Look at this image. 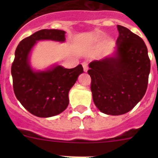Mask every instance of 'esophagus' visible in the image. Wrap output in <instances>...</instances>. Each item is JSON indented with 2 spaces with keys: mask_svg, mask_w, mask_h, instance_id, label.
I'll use <instances>...</instances> for the list:
<instances>
[{
  "mask_svg": "<svg viewBox=\"0 0 158 158\" xmlns=\"http://www.w3.org/2000/svg\"><path fill=\"white\" fill-rule=\"evenodd\" d=\"M82 66H83V69H84V72H85L86 73L87 71H88V63H86V62H83V63H82Z\"/></svg>",
  "mask_w": 158,
  "mask_h": 158,
  "instance_id": "obj_1",
  "label": "esophagus"
}]
</instances>
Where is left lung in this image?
<instances>
[{"mask_svg": "<svg viewBox=\"0 0 158 158\" xmlns=\"http://www.w3.org/2000/svg\"><path fill=\"white\" fill-rule=\"evenodd\" d=\"M115 51L89 64L91 91L102 112L120 115L131 111L147 90L151 62L148 48L140 36L118 25Z\"/></svg>", "mask_w": 158, "mask_h": 158, "instance_id": "left-lung-1", "label": "left lung"}]
</instances>
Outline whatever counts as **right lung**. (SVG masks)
I'll list each match as a JSON object with an SVG mask.
<instances>
[{
	"label": "right lung",
	"mask_w": 158,
	"mask_h": 158,
	"mask_svg": "<svg viewBox=\"0 0 158 158\" xmlns=\"http://www.w3.org/2000/svg\"><path fill=\"white\" fill-rule=\"evenodd\" d=\"M66 32L44 29L20 41L11 66L14 92L17 100L33 115L49 118L63 112L69 105V92L83 73L82 65L66 69L54 64L45 70H36L30 56L37 41L63 43Z\"/></svg>",
	"instance_id": "add662e5"
}]
</instances>
